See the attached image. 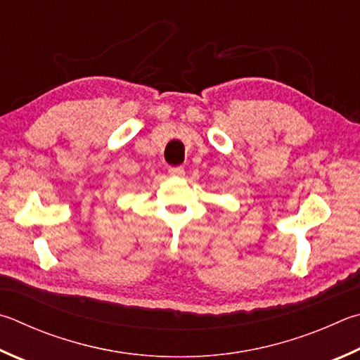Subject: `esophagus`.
Listing matches in <instances>:
<instances>
[{
	"label": "esophagus",
	"instance_id": "34e87169",
	"mask_svg": "<svg viewBox=\"0 0 360 360\" xmlns=\"http://www.w3.org/2000/svg\"><path fill=\"white\" fill-rule=\"evenodd\" d=\"M168 173L172 176H184L186 169H184V167H169Z\"/></svg>",
	"mask_w": 360,
	"mask_h": 360
}]
</instances>
